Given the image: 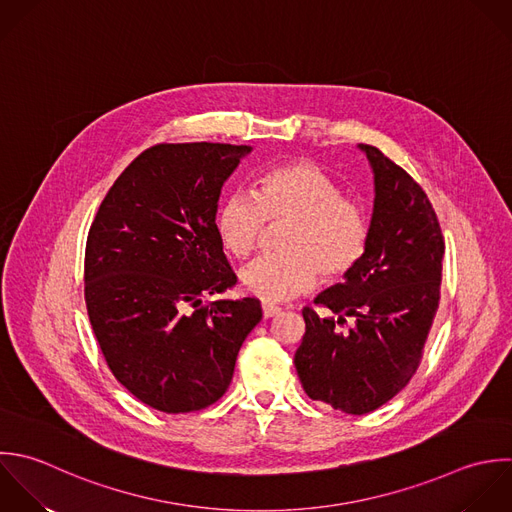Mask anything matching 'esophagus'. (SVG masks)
<instances>
[{"label":"esophagus","mask_w":512,"mask_h":512,"mask_svg":"<svg viewBox=\"0 0 512 512\" xmlns=\"http://www.w3.org/2000/svg\"><path fill=\"white\" fill-rule=\"evenodd\" d=\"M281 309L279 307H273V305H263V319H271L275 315H279Z\"/></svg>","instance_id":"1"}]
</instances>
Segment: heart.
<instances>
[{"label": "heart", "instance_id": "heart-1", "mask_svg": "<svg viewBox=\"0 0 512 512\" xmlns=\"http://www.w3.org/2000/svg\"><path fill=\"white\" fill-rule=\"evenodd\" d=\"M285 225L281 255L259 257L239 273L243 289L265 303H281L307 293L317 275L337 281L363 259L369 243V217L339 183L309 161L285 163L259 175L255 191L229 193L215 217L225 251L249 257L265 227Z\"/></svg>", "mask_w": 512, "mask_h": 512}]
</instances>
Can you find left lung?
<instances>
[{"instance_id":"left-lung-1","label":"left lung","mask_w":512,"mask_h":512,"mask_svg":"<svg viewBox=\"0 0 512 512\" xmlns=\"http://www.w3.org/2000/svg\"><path fill=\"white\" fill-rule=\"evenodd\" d=\"M375 175L369 243L359 265L303 309L295 367L305 393L365 415L417 373L441 299L445 239L421 185L373 145H359ZM347 318L354 327L341 330Z\"/></svg>"}]
</instances>
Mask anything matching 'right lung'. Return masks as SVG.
I'll use <instances>...</instances> for the list:
<instances>
[{
    "mask_svg": "<svg viewBox=\"0 0 512 512\" xmlns=\"http://www.w3.org/2000/svg\"><path fill=\"white\" fill-rule=\"evenodd\" d=\"M249 145L161 143L115 179L85 245V305L115 379L163 413L219 401L261 321L253 297L207 301L237 283L215 227L223 183Z\"/></svg>",
    "mask_w": 512,
    "mask_h": 512,
    "instance_id": "1",
    "label": "right lung"
}]
</instances>
